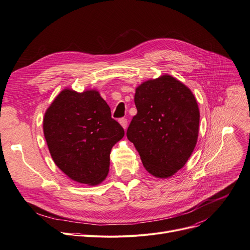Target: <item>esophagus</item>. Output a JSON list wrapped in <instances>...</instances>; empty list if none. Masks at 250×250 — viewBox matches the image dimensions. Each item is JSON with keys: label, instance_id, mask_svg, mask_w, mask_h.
<instances>
[{"label": "esophagus", "instance_id": "1", "mask_svg": "<svg viewBox=\"0 0 250 250\" xmlns=\"http://www.w3.org/2000/svg\"><path fill=\"white\" fill-rule=\"evenodd\" d=\"M119 123L121 124V126H122L124 129H126V128H127L128 121H127V119H126V118H121V119H119Z\"/></svg>", "mask_w": 250, "mask_h": 250}]
</instances>
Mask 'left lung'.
I'll use <instances>...</instances> for the list:
<instances>
[{"instance_id": "obj_1", "label": "left lung", "mask_w": 250, "mask_h": 250, "mask_svg": "<svg viewBox=\"0 0 250 250\" xmlns=\"http://www.w3.org/2000/svg\"><path fill=\"white\" fill-rule=\"evenodd\" d=\"M137 114L127 138L150 174L167 178L181 169L193 152L199 129V109L194 95L169 75L148 80L136 88Z\"/></svg>"}]
</instances>
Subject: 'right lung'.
<instances>
[{"label": "right lung", "mask_w": 250, "mask_h": 250, "mask_svg": "<svg viewBox=\"0 0 250 250\" xmlns=\"http://www.w3.org/2000/svg\"><path fill=\"white\" fill-rule=\"evenodd\" d=\"M43 129L55 164L72 180L88 185L106 178L111 149L124 136L95 90H63L47 109Z\"/></svg>", "instance_id": "right-lung-1"}]
</instances>
